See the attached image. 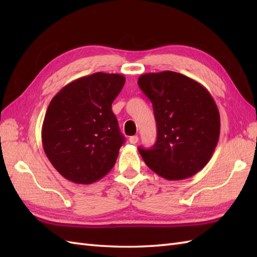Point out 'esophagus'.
I'll list each match as a JSON object with an SVG mask.
<instances>
[{
    "instance_id": "1",
    "label": "esophagus",
    "mask_w": 257,
    "mask_h": 257,
    "mask_svg": "<svg viewBox=\"0 0 257 257\" xmlns=\"http://www.w3.org/2000/svg\"><path fill=\"white\" fill-rule=\"evenodd\" d=\"M138 140H139V138L137 137V136H133V137H130V138H129V143H130V144H133V145H135V144H137V143H138Z\"/></svg>"
}]
</instances>
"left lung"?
I'll list each match as a JSON object with an SVG mask.
<instances>
[{"label":"left lung","mask_w":257,"mask_h":257,"mask_svg":"<svg viewBox=\"0 0 257 257\" xmlns=\"http://www.w3.org/2000/svg\"><path fill=\"white\" fill-rule=\"evenodd\" d=\"M138 85L157 122L155 146L138 149L146 165L171 181L194 176L210 161L220 137V112L209 90L171 70L141 75Z\"/></svg>","instance_id":"8db88e82"}]
</instances>
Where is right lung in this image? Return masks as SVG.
Listing matches in <instances>:
<instances>
[{
	"label": "right lung",
	"instance_id": "1",
	"mask_svg": "<svg viewBox=\"0 0 257 257\" xmlns=\"http://www.w3.org/2000/svg\"><path fill=\"white\" fill-rule=\"evenodd\" d=\"M124 76L98 72L67 84L53 97L42 127L45 155L59 174L78 184L105 177L123 136L111 110Z\"/></svg>",
	"mask_w": 257,
	"mask_h": 257
}]
</instances>
